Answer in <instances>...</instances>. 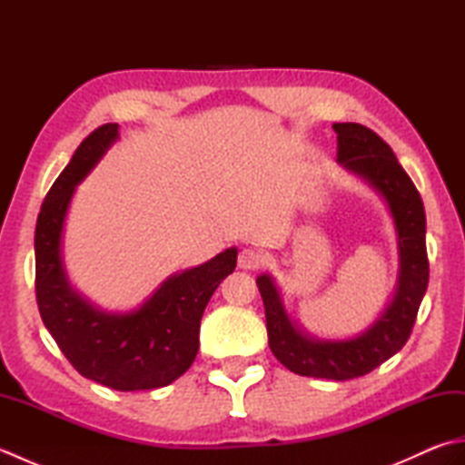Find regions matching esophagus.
I'll use <instances>...</instances> for the list:
<instances>
[{"label": "esophagus", "mask_w": 465, "mask_h": 465, "mask_svg": "<svg viewBox=\"0 0 465 465\" xmlns=\"http://www.w3.org/2000/svg\"><path fill=\"white\" fill-rule=\"evenodd\" d=\"M263 263V255L255 250H242L240 258H238V265L242 270H258L260 265Z\"/></svg>", "instance_id": "34e87169"}]
</instances>
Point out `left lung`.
Segmentation results:
<instances>
[{
  "label": "left lung",
  "instance_id": "left-lung-1",
  "mask_svg": "<svg viewBox=\"0 0 465 465\" xmlns=\"http://www.w3.org/2000/svg\"><path fill=\"white\" fill-rule=\"evenodd\" d=\"M333 132L338 134V162L370 183L391 213L400 255L393 298L378 320L355 338L322 340L302 331L290 318L270 273L258 275L255 282L265 305L268 341L275 358L298 375L345 381L370 373L406 345L428 290L430 265L421 197L391 147L361 124H333Z\"/></svg>",
  "mask_w": 465,
  "mask_h": 465
}]
</instances>
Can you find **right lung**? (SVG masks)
<instances>
[{
	"instance_id": "add662e5",
	"label": "right lung",
	"mask_w": 465,
	"mask_h": 465,
	"mask_svg": "<svg viewBox=\"0 0 465 465\" xmlns=\"http://www.w3.org/2000/svg\"><path fill=\"white\" fill-rule=\"evenodd\" d=\"M117 140V124L97 127L47 192L35 225V295L47 331L84 378L117 391L155 390L190 370L205 305L235 270L238 250L227 248L210 262L172 273L130 312H105L84 298L65 273V217L75 187Z\"/></svg>"
}]
</instances>
